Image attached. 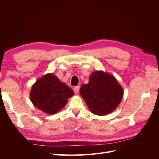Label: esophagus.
<instances>
[{"mask_svg":"<svg viewBox=\"0 0 159 159\" xmlns=\"http://www.w3.org/2000/svg\"><path fill=\"white\" fill-rule=\"evenodd\" d=\"M74 91L75 93H79V91H80V86H75V87L74 88Z\"/></svg>","mask_w":159,"mask_h":159,"instance_id":"esophagus-1","label":"esophagus"}]
</instances>
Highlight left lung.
Wrapping results in <instances>:
<instances>
[{
	"mask_svg": "<svg viewBox=\"0 0 159 159\" xmlns=\"http://www.w3.org/2000/svg\"><path fill=\"white\" fill-rule=\"evenodd\" d=\"M80 93L90 111L97 115L113 112L123 97V88L117 79L102 70L91 74L89 83L82 85Z\"/></svg>",
	"mask_w": 159,
	"mask_h": 159,
	"instance_id": "8db88e82",
	"label": "left lung"
}]
</instances>
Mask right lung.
I'll return each instance as SVG.
<instances>
[{
  "mask_svg": "<svg viewBox=\"0 0 159 159\" xmlns=\"http://www.w3.org/2000/svg\"><path fill=\"white\" fill-rule=\"evenodd\" d=\"M74 91L62 83L54 74H47L32 86L30 99L38 109L48 115H54L65 107Z\"/></svg>",
  "mask_w": 159,
  "mask_h": 159,
  "instance_id": "1",
  "label": "right lung"
}]
</instances>
